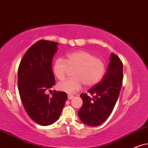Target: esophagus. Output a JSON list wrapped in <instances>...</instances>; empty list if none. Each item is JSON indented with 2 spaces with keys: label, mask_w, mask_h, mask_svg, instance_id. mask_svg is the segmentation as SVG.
Segmentation results:
<instances>
[{
  "label": "esophagus",
  "mask_w": 148,
  "mask_h": 148,
  "mask_svg": "<svg viewBox=\"0 0 148 148\" xmlns=\"http://www.w3.org/2000/svg\"><path fill=\"white\" fill-rule=\"evenodd\" d=\"M74 95H71V94H68V100H72V99L74 98Z\"/></svg>",
  "instance_id": "34e87169"
}]
</instances>
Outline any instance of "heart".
I'll return each instance as SVG.
<instances>
[{
	"label": "heart",
	"instance_id": "heart-1",
	"mask_svg": "<svg viewBox=\"0 0 148 148\" xmlns=\"http://www.w3.org/2000/svg\"><path fill=\"white\" fill-rule=\"evenodd\" d=\"M70 69L74 70V78L60 82L57 87L61 91L74 93L80 90L83 84L86 87L96 85L105 72V64L100 58L85 50L70 52L66 55V59L58 58L54 61L52 70L58 79H64Z\"/></svg>",
	"mask_w": 148,
	"mask_h": 148
}]
</instances>
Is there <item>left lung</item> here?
Here are the masks:
<instances>
[{
  "label": "left lung",
  "mask_w": 148,
  "mask_h": 148,
  "mask_svg": "<svg viewBox=\"0 0 148 148\" xmlns=\"http://www.w3.org/2000/svg\"><path fill=\"white\" fill-rule=\"evenodd\" d=\"M123 64L119 58L112 53L107 71L100 83L80 94L83 105L78 112L80 121L89 126H97L109 117L118 99L122 85Z\"/></svg>",
  "instance_id": "left-lung-1"
}]
</instances>
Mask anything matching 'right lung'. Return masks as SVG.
<instances>
[{
  "label": "right lung",
  "instance_id": "right-lung-1",
  "mask_svg": "<svg viewBox=\"0 0 148 148\" xmlns=\"http://www.w3.org/2000/svg\"><path fill=\"white\" fill-rule=\"evenodd\" d=\"M58 44L47 40L35 43L24 54L18 68L22 104L29 117L41 126H48L59 119L68 98L63 91H54L51 98L45 92L55 84L52 63Z\"/></svg>",
  "mask_w": 148,
  "mask_h": 148
}]
</instances>
